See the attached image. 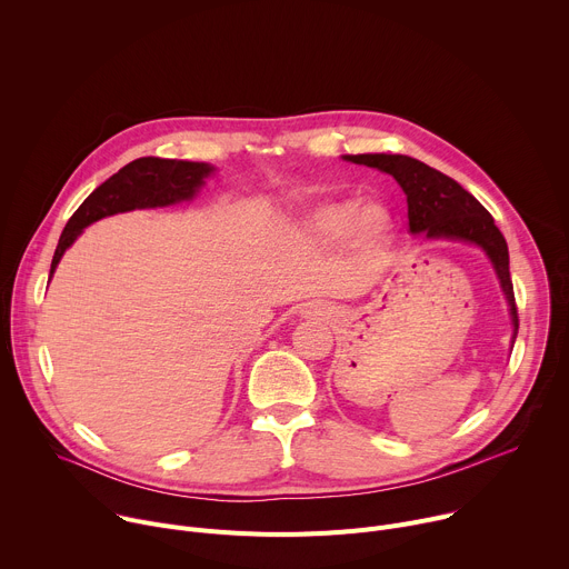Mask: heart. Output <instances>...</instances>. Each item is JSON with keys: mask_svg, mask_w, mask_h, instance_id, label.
Returning <instances> with one entry per match:
<instances>
[{"mask_svg": "<svg viewBox=\"0 0 569 569\" xmlns=\"http://www.w3.org/2000/svg\"><path fill=\"white\" fill-rule=\"evenodd\" d=\"M299 231L319 248L342 242L353 261L376 268L391 248L393 216L380 200H367L362 204L353 200H331L308 211L299 222Z\"/></svg>", "mask_w": 569, "mask_h": 569, "instance_id": "1", "label": "heart"}]
</instances>
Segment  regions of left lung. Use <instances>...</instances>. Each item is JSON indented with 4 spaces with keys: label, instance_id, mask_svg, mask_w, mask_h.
<instances>
[{
    "label": "left lung",
    "instance_id": "left-lung-1",
    "mask_svg": "<svg viewBox=\"0 0 569 569\" xmlns=\"http://www.w3.org/2000/svg\"><path fill=\"white\" fill-rule=\"evenodd\" d=\"M353 164L371 167L382 173L393 176L400 189L408 196V218L410 231H426L428 238H450L475 242L477 248L491 259L496 274L500 279L502 292L509 301L513 321V342L518 336V308L513 297V283L509 274V248L502 231L496 227L493 216L486 211L461 184L430 169L423 161L408 154H345Z\"/></svg>",
    "mask_w": 569,
    "mask_h": 569
}]
</instances>
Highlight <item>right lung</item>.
I'll return each instance as SVG.
<instances>
[{
	"label": "right lung",
	"instance_id": "add662e5",
	"mask_svg": "<svg viewBox=\"0 0 569 569\" xmlns=\"http://www.w3.org/2000/svg\"><path fill=\"white\" fill-rule=\"evenodd\" d=\"M211 171L213 167L202 164V161L159 157H139L130 161V164H126L119 173H114L99 189H94L86 198V202L73 211L58 240V248L51 261V274L58 261L62 259L64 250L88 224L121 211L167 207L182 200H191Z\"/></svg>",
	"mask_w": 569,
	"mask_h": 569
}]
</instances>
